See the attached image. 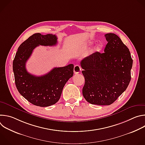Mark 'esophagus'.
Instances as JSON below:
<instances>
[{
  "label": "esophagus",
  "mask_w": 145,
  "mask_h": 145,
  "mask_svg": "<svg viewBox=\"0 0 145 145\" xmlns=\"http://www.w3.org/2000/svg\"><path fill=\"white\" fill-rule=\"evenodd\" d=\"M80 71H81V67H80L78 65H74V69H73L74 73L77 74V73H78Z\"/></svg>",
  "instance_id": "34e87169"
}]
</instances>
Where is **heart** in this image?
<instances>
[{"instance_id": "1", "label": "heart", "mask_w": 145, "mask_h": 145, "mask_svg": "<svg viewBox=\"0 0 145 145\" xmlns=\"http://www.w3.org/2000/svg\"><path fill=\"white\" fill-rule=\"evenodd\" d=\"M103 47H104V45H103V44L102 42H99L93 48L92 52L94 53H100L101 51L103 50Z\"/></svg>"}]
</instances>
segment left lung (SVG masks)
<instances>
[{
  "label": "left lung",
  "mask_w": 145,
  "mask_h": 145,
  "mask_svg": "<svg viewBox=\"0 0 145 145\" xmlns=\"http://www.w3.org/2000/svg\"><path fill=\"white\" fill-rule=\"evenodd\" d=\"M105 53L81 60L85 84L82 95L92 105H110L125 91L131 80L133 59L128 48L115 34L105 35Z\"/></svg>",
  "instance_id": "8db88e82"
}]
</instances>
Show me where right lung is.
<instances>
[{
  "label": "right lung",
  "mask_w": 145,
  "mask_h": 145,
  "mask_svg": "<svg viewBox=\"0 0 145 145\" xmlns=\"http://www.w3.org/2000/svg\"><path fill=\"white\" fill-rule=\"evenodd\" d=\"M57 43L56 35L34 34L19 46L14 59L12 67L16 88L20 95L35 106L48 107L56 104L66 82L73 75V64L54 68L40 76L27 71L26 63L37 46H54Z\"/></svg>",
  "instance_id": "1"
}]
</instances>
